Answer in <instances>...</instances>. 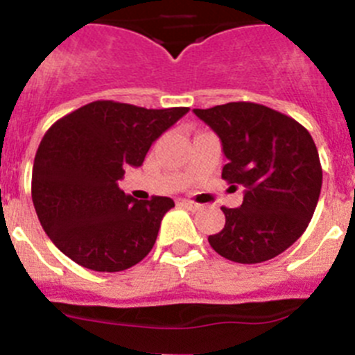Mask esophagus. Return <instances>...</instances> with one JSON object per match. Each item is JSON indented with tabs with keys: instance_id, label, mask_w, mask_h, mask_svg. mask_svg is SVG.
Segmentation results:
<instances>
[{
	"instance_id": "1",
	"label": "esophagus",
	"mask_w": 355,
	"mask_h": 355,
	"mask_svg": "<svg viewBox=\"0 0 355 355\" xmlns=\"http://www.w3.org/2000/svg\"><path fill=\"white\" fill-rule=\"evenodd\" d=\"M180 205L184 206L187 209H190V211H197V209L200 208V205H197V202H193V200H187V199L180 200Z\"/></svg>"
}]
</instances>
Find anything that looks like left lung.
Masks as SVG:
<instances>
[{
    "mask_svg": "<svg viewBox=\"0 0 355 355\" xmlns=\"http://www.w3.org/2000/svg\"><path fill=\"white\" fill-rule=\"evenodd\" d=\"M222 140V180L245 188L240 208H225V225L208 236L222 258L268 261L293 245L311 222L322 190V165L309 131L258 103L193 110Z\"/></svg>",
    "mask_w": 355,
    "mask_h": 355,
    "instance_id": "left-lung-1",
    "label": "left lung"
}]
</instances>
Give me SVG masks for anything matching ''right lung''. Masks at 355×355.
Masks as SVG:
<instances>
[{
  "instance_id": "obj_1",
  "label": "right lung",
  "mask_w": 355,
  "mask_h": 355,
  "mask_svg": "<svg viewBox=\"0 0 355 355\" xmlns=\"http://www.w3.org/2000/svg\"><path fill=\"white\" fill-rule=\"evenodd\" d=\"M187 112L94 101L46 131L33 162L31 199L40 225L67 258L90 270L121 272L150 252L174 200H137L117 181L128 165L140 167L150 144Z\"/></svg>"
}]
</instances>
